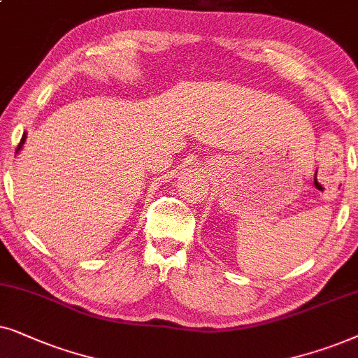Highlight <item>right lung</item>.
Listing matches in <instances>:
<instances>
[{
  "label": "right lung",
  "mask_w": 358,
  "mask_h": 358,
  "mask_svg": "<svg viewBox=\"0 0 358 358\" xmlns=\"http://www.w3.org/2000/svg\"><path fill=\"white\" fill-rule=\"evenodd\" d=\"M26 137H27V132H24V134H22V139H21V142H19V145H17V149H16V154H19V150L22 149L24 142H26Z\"/></svg>",
  "instance_id": "add662e5"
}]
</instances>
